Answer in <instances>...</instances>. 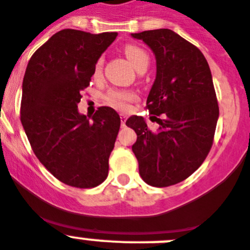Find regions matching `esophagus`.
<instances>
[{"instance_id": "obj_1", "label": "esophagus", "mask_w": 250, "mask_h": 250, "mask_svg": "<svg viewBox=\"0 0 250 250\" xmlns=\"http://www.w3.org/2000/svg\"><path fill=\"white\" fill-rule=\"evenodd\" d=\"M125 121H127V116L122 114V117H121V123H122L123 127H125Z\"/></svg>"}]
</instances>
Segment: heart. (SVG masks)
<instances>
[{
    "label": "heart",
    "instance_id": "b5f03b06",
    "mask_svg": "<svg viewBox=\"0 0 250 250\" xmlns=\"http://www.w3.org/2000/svg\"><path fill=\"white\" fill-rule=\"evenodd\" d=\"M125 56L128 60L130 61V63L133 64L134 68L139 66L143 62H148L149 58L146 53L145 49H142L141 47L133 46V44H128L125 48ZM101 68H102V60H98L96 67H94V75H100ZM136 100V94L130 91H123V89H111L105 93L104 101L105 103L111 107L120 111H125L128 109V103Z\"/></svg>",
    "mask_w": 250,
    "mask_h": 250
}]
</instances>
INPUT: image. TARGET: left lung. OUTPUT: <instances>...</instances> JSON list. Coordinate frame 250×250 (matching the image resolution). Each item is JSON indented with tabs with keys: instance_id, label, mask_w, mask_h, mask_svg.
<instances>
[{
	"instance_id": "obj_1",
	"label": "left lung",
	"mask_w": 250,
	"mask_h": 250,
	"mask_svg": "<svg viewBox=\"0 0 250 250\" xmlns=\"http://www.w3.org/2000/svg\"><path fill=\"white\" fill-rule=\"evenodd\" d=\"M130 36L156 56L147 108L159 125L152 132L143 117H129L125 125L137 133L132 150L146 183L173 186L201 167L212 148L219 117L212 73L203 53L174 31L159 28Z\"/></svg>"
}]
</instances>
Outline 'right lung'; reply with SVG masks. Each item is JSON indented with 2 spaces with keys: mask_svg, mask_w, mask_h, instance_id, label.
Instances as JSON below:
<instances>
[{
  "mask_svg": "<svg viewBox=\"0 0 250 250\" xmlns=\"http://www.w3.org/2000/svg\"><path fill=\"white\" fill-rule=\"evenodd\" d=\"M117 32L55 33L33 53L22 82L21 122L36 157L58 181L93 188L108 175L121 118L111 107L78 112L97 61Z\"/></svg>",
  "mask_w": 250,
  "mask_h": 250,
  "instance_id": "1",
  "label": "right lung"
}]
</instances>
